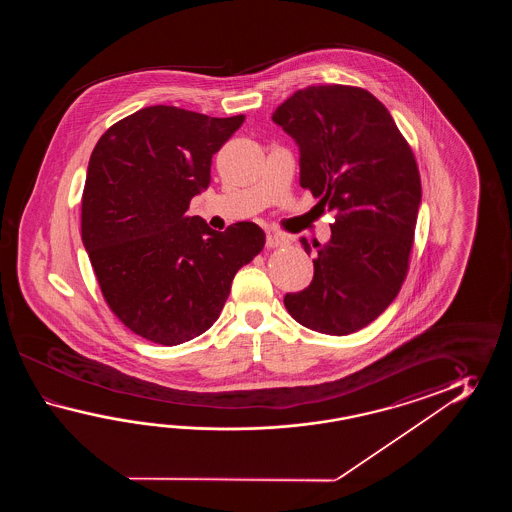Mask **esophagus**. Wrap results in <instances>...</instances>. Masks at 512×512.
I'll return each instance as SVG.
<instances>
[{"instance_id": "esophagus-1", "label": "esophagus", "mask_w": 512, "mask_h": 512, "mask_svg": "<svg viewBox=\"0 0 512 512\" xmlns=\"http://www.w3.org/2000/svg\"><path fill=\"white\" fill-rule=\"evenodd\" d=\"M285 243H287V240H285L283 236H280V234H269V236H267V240H265V245H267L269 249L282 247V245H285Z\"/></svg>"}]
</instances>
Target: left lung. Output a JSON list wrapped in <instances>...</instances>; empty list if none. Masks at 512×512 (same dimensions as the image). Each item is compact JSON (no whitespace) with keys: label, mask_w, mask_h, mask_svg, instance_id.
Listing matches in <instances>:
<instances>
[{"label":"left lung","mask_w":512,"mask_h":512,"mask_svg":"<svg viewBox=\"0 0 512 512\" xmlns=\"http://www.w3.org/2000/svg\"><path fill=\"white\" fill-rule=\"evenodd\" d=\"M300 150V185L337 212L331 240L316 243L313 280L283 304L294 320L349 335L392 304L408 271L421 177L384 104L360 87L309 86L272 113ZM307 254L313 249L305 238Z\"/></svg>","instance_id":"8db88e82"}]
</instances>
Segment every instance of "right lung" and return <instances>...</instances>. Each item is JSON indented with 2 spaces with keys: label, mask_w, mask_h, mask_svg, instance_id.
Instances as JSON below:
<instances>
[{
  "label": "right lung",
  "mask_w": 512,
  "mask_h": 512,
  "mask_svg": "<svg viewBox=\"0 0 512 512\" xmlns=\"http://www.w3.org/2000/svg\"><path fill=\"white\" fill-rule=\"evenodd\" d=\"M245 117L150 106L113 124L87 164L82 241L109 309L133 333L177 346L218 320L230 285L263 249L251 221L212 230L186 216L212 155Z\"/></svg>",
  "instance_id": "obj_1"
}]
</instances>
